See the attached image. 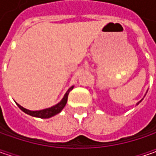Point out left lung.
<instances>
[{
    "label": "left lung",
    "mask_w": 156,
    "mask_h": 156,
    "mask_svg": "<svg viewBox=\"0 0 156 156\" xmlns=\"http://www.w3.org/2000/svg\"><path fill=\"white\" fill-rule=\"evenodd\" d=\"M140 102H141V101H139V102H138V103H137V105L139 104V103H140Z\"/></svg>",
    "instance_id": "obj_1"
}]
</instances>
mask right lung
Segmentation results:
<instances>
[{
    "mask_svg": "<svg viewBox=\"0 0 156 156\" xmlns=\"http://www.w3.org/2000/svg\"><path fill=\"white\" fill-rule=\"evenodd\" d=\"M74 87H71L69 88V90L67 91V93L65 94L64 97L62 98V100L58 103V104L53 106L49 108H46V109H43V110H39V111H31L28 110V109H26L24 108H22L21 105L17 104V106L20 108V109L23 111L24 113H26L27 115H31V116L34 117H39V118H42V119H46V118H50V117L55 115L57 114H59L61 111L62 110L63 108L65 107V105L67 103V101H68V95H69L70 90H72Z\"/></svg>",
    "mask_w": 156,
    "mask_h": 156,
    "instance_id": "obj_1",
    "label": "right lung"
}]
</instances>
